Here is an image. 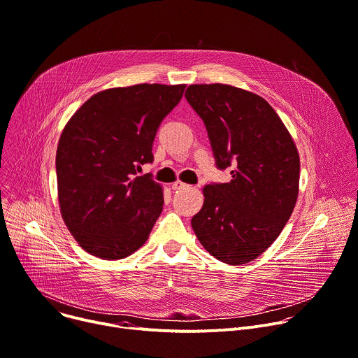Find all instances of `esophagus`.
<instances>
[{
	"label": "esophagus",
	"instance_id": "obj_1",
	"mask_svg": "<svg viewBox=\"0 0 358 358\" xmlns=\"http://www.w3.org/2000/svg\"><path fill=\"white\" fill-rule=\"evenodd\" d=\"M171 188L176 189V191H178V189H187V188H189V185L185 184V182H182V181H180V180H177V181L173 182Z\"/></svg>",
	"mask_w": 358,
	"mask_h": 358
}]
</instances>
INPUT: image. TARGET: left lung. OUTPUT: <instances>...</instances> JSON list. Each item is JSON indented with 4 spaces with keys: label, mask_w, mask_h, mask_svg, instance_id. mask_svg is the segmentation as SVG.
<instances>
[{
    "label": "left lung",
    "mask_w": 358,
    "mask_h": 358,
    "mask_svg": "<svg viewBox=\"0 0 358 358\" xmlns=\"http://www.w3.org/2000/svg\"><path fill=\"white\" fill-rule=\"evenodd\" d=\"M185 97L203 120L225 184L202 188L191 220L199 243L228 265L257 259L280 235L299 195L297 147L273 108L259 94L231 85H189Z\"/></svg>",
    "instance_id": "obj_1"
}]
</instances>
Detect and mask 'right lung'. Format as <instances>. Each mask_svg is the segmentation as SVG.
<instances>
[{
  "label": "right lung",
  "mask_w": 358,
  "mask_h": 358,
  "mask_svg": "<svg viewBox=\"0 0 358 358\" xmlns=\"http://www.w3.org/2000/svg\"><path fill=\"white\" fill-rule=\"evenodd\" d=\"M184 89L140 83L101 90L65 124L57 148L59 210L93 257L124 259L148 239L163 211V187L136 173L152 162L157 129Z\"/></svg>",
  "instance_id": "add662e5"
}]
</instances>
